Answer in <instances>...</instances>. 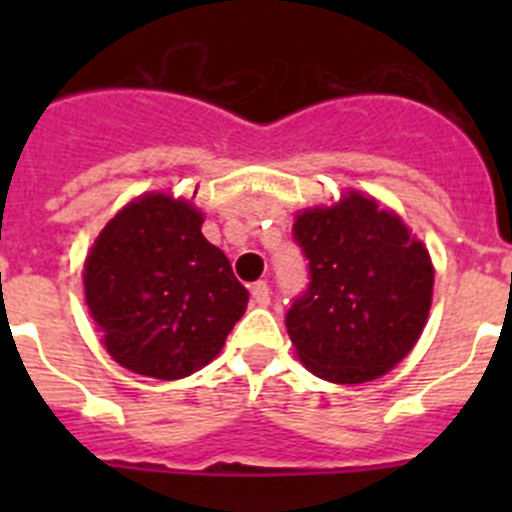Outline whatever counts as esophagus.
Wrapping results in <instances>:
<instances>
[{
    "label": "esophagus",
    "mask_w": 512,
    "mask_h": 512,
    "mask_svg": "<svg viewBox=\"0 0 512 512\" xmlns=\"http://www.w3.org/2000/svg\"><path fill=\"white\" fill-rule=\"evenodd\" d=\"M271 292H269V284L266 282H256L251 287V300H253V305H269V300H271Z\"/></svg>",
    "instance_id": "obj_1"
}]
</instances>
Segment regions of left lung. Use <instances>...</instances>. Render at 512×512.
I'll return each mask as SVG.
<instances>
[{"instance_id":"8db88e82","label":"left lung","mask_w":512,"mask_h":512,"mask_svg":"<svg viewBox=\"0 0 512 512\" xmlns=\"http://www.w3.org/2000/svg\"><path fill=\"white\" fill-rule=\"evenodd\" d=\"M292 233L310 269V284L284 320L302 364L336 384L390 372L428 320V248L395 212L359 192L300 212Z\"/></svg>"}]
</instances>
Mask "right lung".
Here are the masks:
<instances>
[{"instance_id":"1","label":"right lung","mask_w":512,"mask_h":512,"mask_svg":"<svg viewBox=\"0 0 512 512\" xmlns=\"http://www.w3.org/2000/svg\"><path fill=\"white\" fill-rule=\"evenodd\" d=\"M84 295L107 354L166 382L210 364L248 305L228 256L202 235V212L164 192L104 225L84 264Z\"/></svg>"}]
</instances>
